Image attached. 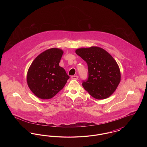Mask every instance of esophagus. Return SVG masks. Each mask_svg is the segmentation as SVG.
<instances>
[{
	"label": "esophagus",
	"instance_id": "obj_1",
	"mask_svg": "<svg viewBox=\"0 0 147 147\" xmlns=\"http://www.w3.org/2000/svg\"><path fill=\"white\" fill-rule=\"evenodd\" d=\"M71 78L72 79H75V80H77L78 79V76H72L71 77Z\"/></svg>",
	"mask_w": 147,
	"mask_h": 147
}]
</instances>
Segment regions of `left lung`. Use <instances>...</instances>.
I'll return each instance as SVG.
<instances>
[{"instance_id":"1","label":"left lung","mask_w":147,"mask_h":147,"mask_svg":"<svg viewBox=\"0 0 147 147\" xmlns=\"http://www.w3.org/2000/svg\"><path fill=\"white\" fill-rule=\"evenodd\" d=\"M76 53L88 64V78L82 81L84 89L98 100L112 95L121 80L119 65L112 56L98 47L79 49Z\"/></svg>"}]
</instances>
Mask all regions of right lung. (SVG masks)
I'll list each match as a JSON object with an SVG mask.
<instances>
[{
	"instance_id": "obj_1",
	"label": "right lung",
	"mask_w": 147,
	"mask_h": 147,
	"mask_svg": "<svg viewBox=\"0 0 147 147\" xmlns=\"http://www.w3.org/2000/svg\"><path fill=\"white\" fill-rule=\"evenodd\" d=\"M62 50L47 49L37 56L30 65L27 82L30 90L41 99L53 98L61 91L69 77L59 65Z\"/></svg>"
}]
</instances>
